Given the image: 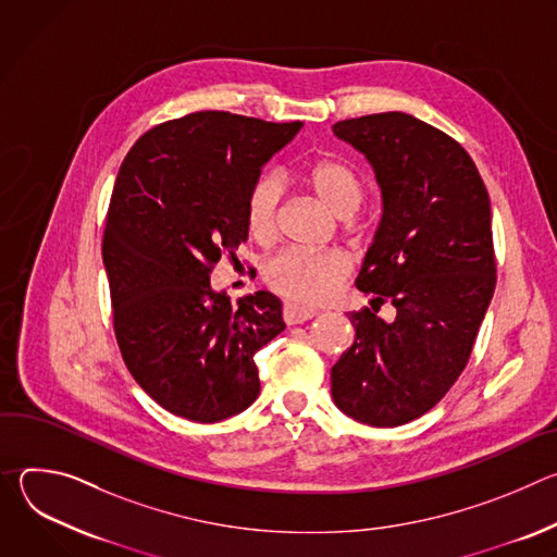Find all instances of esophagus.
<instances>
[{
	"label": "esophagus",
	"mask_w": 557,
	"mask_h": 557,
	"mask_svg": "<svg viewBox=\"0 0 557 557\" xmlns=\"http://www.w3.org/2000/svg\"><path fill=\"white\" fill-rule=\"evenodd\" d=\"M282 317H284V322H286L288 326H295V324H304V322L312 320V317H314V310L301 308V306H297V304H284V308H282Z\"/></svg>",
	"instance_id": "esophagus-1"
}]
</instances>
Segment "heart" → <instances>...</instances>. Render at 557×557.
<instances>
[{"mask_svg": "<svg viewBox=\"0 0 557 557\" xmlns=\"http://www.w3.org/2000/svg\"><path fill=\"white\" fill-rule=\"evenodd\" d=\"M306 185L331 213L352 215L363 200L359 176L342 161H317L306 172ZM282 183L275 172H262L247 194V226L262 243L273 240ZM350 275V264L339 253L284 251L267 262L264 282L297 306L329 304Z\"/></svg>", "mask_w": 557, "mask_h": 557, "instance_id": "1", "label": "heart"}]
</instances>
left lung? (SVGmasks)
I'll list each match as a JSON object with an SVG mask.
<instances>
[{
	"mask_svg": "<svg viewBox=\"0 0 557 557\" xmlns=\"http://www.w3.org/2000/svg\"><path fill=\"white\" fill-rule=\"evenodd\" d=\"M381 187L383 213L357 288L370 308L348 312L355 344L331 370L337 408L372 428L432 410L465 370L496 288L492 205L471 156L404 112L333 125ZM392 302L397 317L375 310Z\"/></svg>",
	"mask_w": 557,
	"mask_h": 557,
	"instance_id": "left-lung-1",
	"label": "left lung"
}]
</instances>
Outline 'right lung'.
<instances>
[{
  "mask_svg": "<svg viewBox=\"0 0 557 557\" xmlns=\"http://www.w3.org/2000/svg\"><path fill=\"white\" fill-rule=\"evenodd\" d=\"M301 123L194 112L145 132L119 170L103 233L114 335L136 383L168 412L215 423L260 392L256 352L284 331L282 301L211 288L249 237L247 194Z\"/></svg>",
  "mask_w": 557,
  "mask_h": 557,
  "instance_id": "1",
  "label": "right lung"
}]
</instances>
